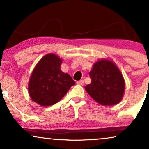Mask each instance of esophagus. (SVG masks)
<instances>
[{
  "label": "esophagus",
  "mask_w": 149,
  "mask_h": 149,
  "mask_svg": "<svg viewBox=\"0 0 149 149\" xmlns=\"http://www.w3.org/2000/svg\"><path fill=\"white\" fill-rule=\"evenodd\" d=\"M76 83L79 85H84V81H83V80H79V81H77Z\"/></svg>",
  "instance_id": "obj_1"
}]
</instances>
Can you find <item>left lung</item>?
I'll list each match as a JSON object with an SVG mask.
<instances>
[{"instance_id": "1", "label": "left lung", "mask_w": 149, "mask_h": 149, "mask_svg": "<svg viewBox=\"0 0 149 149\" xmlns=\"http://www.w3.org/2000/svg\"><path fill=\"white\" fill-rule=\"evenodd\" d=\"M89 74L92 82L85 89L97 103L113 106L122 100L125 83L122 73L113 61L99 59L93 64Z\"/></svg>"}]
</instances>
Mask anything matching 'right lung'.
Here are the masks:
<instances>
[{"instance_id": "obj_1", "label": "right lung", "mask_w": 149, "mask_h": 149, "mask_svg": "<svg viewBox=\"0 0 149 149\" xmlns=\"http://www.w3.org/2000/svg\"><path fill=\"white\" fill-rule=\"evenodd\" d=\"M62 59L56 54L49 53L36 65L28 85L29 96L42 107L54 105L76 84L71 76L61 71Z\"/></svg>"}]
</instances>
